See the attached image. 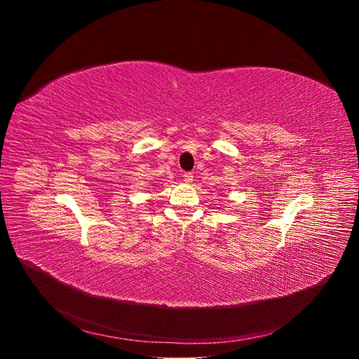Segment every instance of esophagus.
Wrapping results in <instances>:
<instances>
[{
    "instance_id": "obj_1",
    "label": "esophagus",
    "mask_w": 359,
    "mask_h": 359,
    "mask_svg": "<svg viewBox=\"0 0 359 359\" xmlns=\"http://www.w3.org/2000/svg\"><path fill=\"white\" fill-rule=\"evenodd\" d=\"M183 179H184L186 183H191L193 182V173H184Z\"/></svg>"
}]
</instances>
